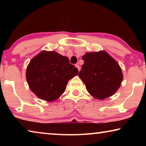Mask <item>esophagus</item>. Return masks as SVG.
Returning <instances> with one entry per match:
<instances>
[{"mask_svg": "<svg viewBox=\"0 0 146 146\" xmlns=\"http://www.w3.org/2000/svg\"><path fill=\"white\" fill-rule=\"evenodd\" d=\"M75 66H76V68L78 69V71H80V66H79L78 64H75Z\"/></svg>", "mask_w": 146, "mask_h": 146, "instance_id": "34e87169", "label": "esophagus"}]
</instances>
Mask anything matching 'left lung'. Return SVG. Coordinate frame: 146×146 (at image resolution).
<instances>
[{
	"mask_svg": "<svg viewBox=\"0 0 146 146\" xmlns=\"http://www.w3.org/2000/svg\"><path fill=\"white\" fill-rule=\"evenodd\" d=\"M78 76L93 97L102 100L119 88L123 75L119 65L105 51L87 53Z\"/></svg>",
	"mask_w": 146,
	"mask_h": 146,
	"instance_id": "left-lung-1",
	"label": "left lung"
}]
</instances>
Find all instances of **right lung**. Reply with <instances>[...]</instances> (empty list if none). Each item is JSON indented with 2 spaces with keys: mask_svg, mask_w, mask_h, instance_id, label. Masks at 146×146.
Returning <instances> with one entry per match:
<instances>
[{
  "mask_svg": "<svg viewBox=\"0 0 146 146\" xmlns=\"http://www.w3.org/2000/svg\"><path fill=\"white\" fill-rule=\"evenodd\" d=\"M78 73L67 56L55 51H43L29 62L26 79L31 90L38 98L51 102L65 91L68 80Z\"/></svg>",
  "mask_w": 146,
  "mask_h": 146,
  "instance_id": "obj_1",
  "label": "right lung"
}]
</instances>
